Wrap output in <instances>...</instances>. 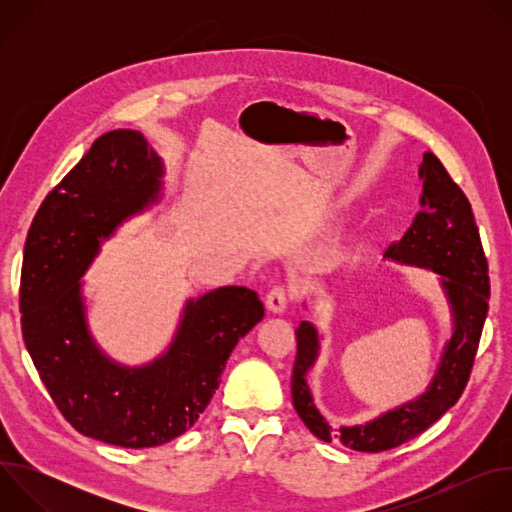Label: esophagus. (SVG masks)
<instances>
[{
    "label": "esophagus",
    "mask_w": 512,
    "mask_h": 512,
    "mask_svg": "<svg viewBox=\"0 0 512 512\" xmlns=\"http://www.w3.org/2000/svg\"><path fill=\"white\" fill-rule=\"evenodd\" d=\"M289 300H291L289 289L277 285V287H273V289L269 291V294H267L265 306H267V310H269L271 314H283L285 308H287V304H289Z\"/></svg>",
    "instance_id": "34e87169"
}]
</instances>
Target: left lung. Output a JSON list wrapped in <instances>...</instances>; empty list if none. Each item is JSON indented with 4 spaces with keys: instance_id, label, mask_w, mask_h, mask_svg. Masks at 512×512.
Segmentation results:
<instances>
[{
    "instance_id": "obj_1",
    "label": "left lung",
    "mask_w": 512,
    "mask_h": 512,
    "mask_svg": "<svg viewBox=\"0 0 512 512\" xmlns=\"http://www.w3.org/2000/svg\"><path fill=\"white\" fill-rule=\"evenodd\" d=\"M419 178L423 182L421 210L405 235L385 251V259L440 275L452 312V336L431 383L421 395L367 423L334 427L316 407L308 385V373L318 360L322 336L312 322L304 320L296 328L298 354L291 373V399L306 427L322 442L340 440L350 450L371 454L397 448L454 407L470 379L488 314V263L466 194L431 152L423 154Z\"/></svg>"
}]
</instances>
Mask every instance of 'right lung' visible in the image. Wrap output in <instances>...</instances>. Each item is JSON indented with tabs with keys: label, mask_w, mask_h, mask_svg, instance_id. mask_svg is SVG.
Returning a JSON list of instances; mask_svg holds the SVG:
<instances>
[{
	"label": "right lung",
	"mask_w": 512,
	"mask_h": 512,
	"mask_svg": "<svg viewBox=\"0 0 512 512\" xmlns=\"http://www.w3.org/2000/svg\"><path fill=\"white\" fill-rule=\"evenodd\" d=\"M164 172L139 131L101 135L46 196L24 247L20 312L34 367L72 427L121 448L190 429L265 312L253 289L227 285L186 300L170 346L148 364L127 367L99 348L79 279L123 221L160 202Z\"/></svg>",
	"instance_id": "1"
}]
</instances>
